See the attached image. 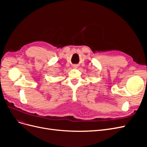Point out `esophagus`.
Returning <instances> with one entry per match:
<instances>
[{"instance_id":"obj_1","label":"esophagus","mask_w":147,"mask_h":147,"mask_svg":"<svg viewBox=\"0 0 147 147\" xmlns=\"http://www.w3.org/2000/svg\"><path fill=\"white\" fill-rule=\"evenodd\" d=\"M77 67H78V65H77V64L73 65V68H74V69H77Z\"/></svg>"}]
</instances>
